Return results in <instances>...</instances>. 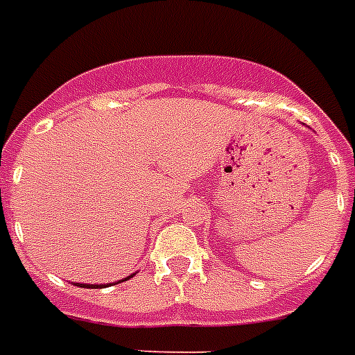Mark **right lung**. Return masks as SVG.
I'll use <instances>...</instances> for the list:
<instances>
[{
    "label": "right lung",
    "mask_w": 355,
    "mask_h": 355,
    "mask_svg": "<svg viewBox=\"0 0 355 355\" xmlns=\"http://www.w3.org/2000/svg\"><path fill=\"white\" fill-rule=\"evenodd\" d=\"M80 287H92V289H99V287H101L103 289V287H107V286H90V284H86L85 286V284H80Z\"/></svg>",
    "instance_id": "add662e5"
}]
</instances>
